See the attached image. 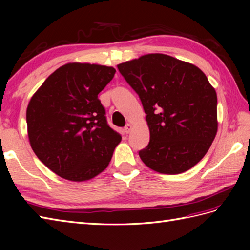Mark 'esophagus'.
I'll list each match as a JSON object with an SVG mask.
<instances>
[{
	"label": "esophagus",
	"instance_id": "34e87169",
	"mask_svg": "<svg viewBox=\"0 0 250 250\" xmlns=\"http://www.w3.org/2000/svg\"><path fill=\"white\" fill-rule=\"evenodd\" d=\"M131 130H132V125L128 124V125H126L125 126V133H126V134H128V133H130V132H131Z\"/></svg>",
	"mask_w": 250,
	"mask_h": 250
}]
</instances>
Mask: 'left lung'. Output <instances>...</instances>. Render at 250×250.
Masks as SVG:
<instances>
[{"label": "left lung", "instance_id": "8db88e82", "mask_svg": "<svg viewBox=\"0 0 250 250\" xmlns=\"http://www.w3.org/2000/svg\"><path fill=\"white\" fill-rule=\"evenodd\" d=\"M118 70L139 94L150 132L139 155L161 174H180L201 161L213 143L217 94L198 66L163 54L120 63Z\"/></svg>", "mask_w": 250, "mask_h": 250}]
</instances>
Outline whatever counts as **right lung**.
<instances>
[{
  "label": "right lung",
  "mask_w": 250,
  "mask_h": 250,
  "mask_svg": "<svg viewBox=\"0 0 250 250\" xmlns=\"http://www.w3.org/2000/svg\"><path fill=\"white\" fill-rule=\"evenodd\" d=\"M115 73L111 66L67 63L31 98L26 108L30 145L60 177L83 182L109 164L121 136L108 125L98 94Z\"/></svg>",
  "instance_id": "add662e5"
}]
</instances>
